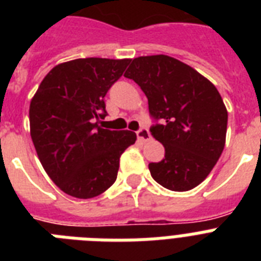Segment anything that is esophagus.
Instances as JSON below:
<instances>
[{
	"mask_svg": "<svg viewBox=\"0 0 261 261\" xmlns=\"http://www.w3.org/2000/svg\"><path fill=\"white\" fill-rule=\"evenodd\" d=\"M137 137H138V139H141L142 142H149V141H151V135L146 127L139 128V130L137 131Z\"/></svg>",
	"mask_w": 261,
	"mask_h": 261,
	"instance_id": "34e87169",
	"label": "esophagus"
}]
</instances>
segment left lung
<instances>
[{"label": "left lung", "mask_w": 261, "mask_h": 261, "mask_svg": "<svg viewBox=\"0 0 261 261\" xmlns=\"http://www.w3.org/2000/svg\"><path fill=\"white\" fill-rule=\"evenodd\" d=\"M124 77L146 94L155 120L150 133L165 147V159L149 164L151 177L177 192L199 186L222 154L226 139L227 111L217 88L168 55L133 59Z\"/></svg>", "instance_id": "8db88e82"}]
</instances>
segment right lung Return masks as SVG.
<instances>
[{"instance_id": "right-lung-1", "label": "right lung", "mask_w": 261, "mask_h": 261, "mask_svg": "<svg viewBox=\"0 0 261 261\" xmlns=\"http://www.w3.org/2000/svg\"><path fill=\"white\" fill-rule=\"evenodd\" d=\"M131 59L81 58L61 63L31 100V138L50 178L79 199L102 194L116 180L119 160L135 143L133 131L98 126L106 97Z\"/></svg>"}]
</instances>
